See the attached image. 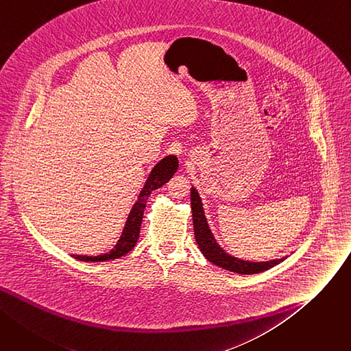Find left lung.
Masks as SVG:
<instances>
[{"label":"left lung","mask_w":351,"mask_h":351,"mask_svg":"<svg viewBox=\"0 0 351 351\" xmlns=\"http://www.w3.org/2000/svg\"><path fill=\"white\" fill-rule=\"evenodd\" d=\"M191 204H192V216H193V230H195V239L196 243L202 251V254L206 256V260L212 264L227 269L230 272H236L241 275H251V274H260L264 272L279 263H282L287 256L282 258H276L271 261H261V263H252V261H244L232 256L228 252H226L219 243L216 241L212 230L208 227L204 208L202 203V197L199 192L196 191L195 186L191 189Z\"/></svg>","instance_id":"1"}]
</instances>
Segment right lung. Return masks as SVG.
Masks as SVG:
<instances>
[{
    "label": "right lung",
    "instance_id": "right-lung-1",
    "mask_svg": "<svg viewBox=\"0 0 351 351\" xmlns=\"http://www.w3.org/2000/svg\"><path fill=\"white\" fill-rule=\"evenodd\" d=\"M178 167H179L178 158L175 155H168L165 158H162L152 168V171L149 172L143 186L141 192H139L135 203L130 210L119 241H117V244L108 252L100 254V255H73L72 254L73 258L84 263H103V261L120 258V256L130 252L135 247L136 240L139 237V228H141L144 208L148 197L151 196L152 191L160 188V186L165 184L175 175V172L178 171Z\"/></svg>",
    "mask_w": 351,
    "mask_h": 351
}]
</instances>
